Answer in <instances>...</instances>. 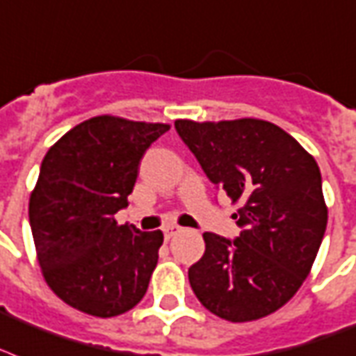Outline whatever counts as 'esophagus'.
I'll return each mask as SVG.
<instances>
[{"label":"esophagus","mask_w":356,"mask_h":356,"mask_svg":"<svg viewBox=\"0 0 356 356\" xmlns=\"http://www.w3.org/2000/svg\"><path fill=\"white\" fill-rule=\"evenodd\" d=\"M179 229H181V227L173 226V224H172V226H166V227H164V237H166L168 241H170V238H172L173 235H175V233H179Z\"/></svg>","instance_id":"obj_1"}]
</instances>
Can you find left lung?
<instances>
[{"label":"left lung","mask_w":356,"mask_h":356,"mask_svg":"<svg viewBox=\"0 0 356 356\" xmlns=\"http://www.w3.org/2000/svg\"><path fill=\"white\" fill-rule=\"evenodd\" d=\"M181 140L232 203L237 238L203 233L205 254L188 268L197 300L232 323L256 321L286 305L316 261L327 203L316 159L263 119L175 121Z\"/></svg>","instance_id":"obj_1"}]
</instances>
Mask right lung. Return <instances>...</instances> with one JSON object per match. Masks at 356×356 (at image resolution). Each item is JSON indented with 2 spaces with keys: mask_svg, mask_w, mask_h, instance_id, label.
<instances>
[{
  "mask_svg": "<svg viewBox=\"0 0 356 356\" xmlns=\"http://www.w3.org/2000/svg\"><path fill=\"white\" fill-rule=\"evenodd\" d=\"M166 123L97 115L46 153L29 197V224L46 284L95 317L121 316L147 291L164 235L119 226L140 160Z\"/></svg>",
  "mask_w": 356,
  "mask_h": 356,
  "instance_id": "right-lung-1",
  "label": "right lung"
}]
</instances>
